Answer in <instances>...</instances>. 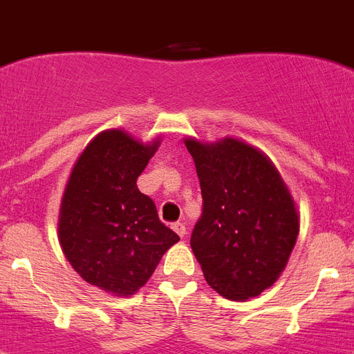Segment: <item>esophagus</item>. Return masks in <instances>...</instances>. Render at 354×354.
Segmentation results:
<instances>
[{
    "label": "esophagus",
    "mask_w": 354,
    "mask_h": 354,
    "mask_svg": "<svg viewBox=\"0 0 354 354\" xmlns=\"http://www.w3.org/2000/svg\"><path fill=\"white\" fill-rule=\"evenodd\" d=\"M171 228H174V232L177 234V236H180V237L186 236V225L184 223H174L171 225Z\"/></svg>",
    "instance_id": "obj_1"
}]
</instances>
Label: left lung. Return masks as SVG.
Returning a JSON list of instances; mask_svg holds the SVG:
<instances>
[{
	"label": "left lung",
	"instance_id": "left-lung-1",
	"mask_svg": "<svg viewBox=\"0 0 354 354\" xmlns=\"http://www.w3.org/2000/svg\"><path fill=\"white\" fill-rule=\"evenodd\" d=\"M184 145L204 198L192 250L205 282L227 299L255 298L277 282L298 239L289 187L274 162L243 140L184 138Z\"/></svg>",
	"mask_w": 354,
	"mask_h": 354
}]
</instances>
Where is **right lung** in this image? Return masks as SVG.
Instances as JSON below:
<instances>
[{
    "label": "right lung",
    "mask_w": 354,
    "mask_h": 354,
    "mask_svg": "<svg viewBox=\"0 0 354 354\" xmlns=\"http://www.w3.org/2000/svg\"><path fill=\"white\" fill-rule=\"evenodd\" d=\"M161 140L106 129L84 147L65 186L58 241L68 264L90 286L133 296L179 236L159 221L154 202L136 186Z\"/></svg>",
    "instance_id": "add662e5"
}]
</instances>
